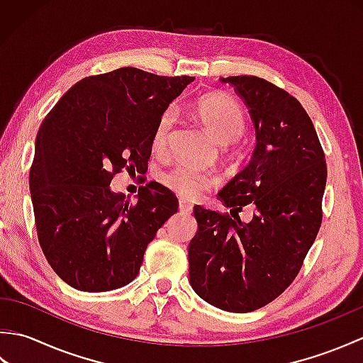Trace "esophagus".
<instances>
[{"instance_id":"esophagus-1","label":"esophagus","mask_w":363,"mask_h":363,"mask_svg":"<svg viewBox=\"0 0 363 363\" xmlns=\"http://www.w3.org/2000/svg\"><path fill=\"white\" fill-rule=\"evenodd\" d=\"M179 212L190 213L191 212V204L187 203V201H184V199H181V201H179Z\"/></svg>"}]
</instances>
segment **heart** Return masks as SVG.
<instances>
[{
    "label": "heart",
    "instance_id": "obj_1",
    "mask_svg": "<svg viewBox=\"0 0 363 363\" xmlns=\"http://www.w3.org/2000/svg\"><path fill=\"white\" fill-rule=\"evenodd\" d=\"M194 113L207 129V133L220 143H233L246 129V117L242 106L225 95H207L198 99L194 106ZM172 130L173 112L167 111L159 118L154 129V150L164 151L167 148ZM160 179L167 189L187 199L201 196L206 190L218 184V177L215 174L187 164H177L169 168L162 174Z\"/></svg>",
    "mask_w": 363,
    "mask_h": 363
}]
</instances>
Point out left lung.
Returning a JSON list of instances; mask_svg holds the SVG:
<instances>
[{
  "label": "left lung",
  "mask_w": 363,
  "mask_h": 363,
  "mask_svg": "<svg viewBox=\"0 0 363 363\" xmlns=\"http://www.w3.org/2000/svg\"><path fill=\"white\" fill-rule=\"evenodd\" d=\"M248 106L256 148L240 173L218 191L226 207L255 208L243 223L201 206L189 245L191 289L228 312L272 303L295 279L321 226L326 160L317 130L296 98L257 76H229Z\"/></svg>",
  "instance_id": "1"
}]
</instances>
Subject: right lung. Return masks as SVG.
I'll return each instance as SVG.
<instances>
[{
    "label": "right lung",
    "mask_w": 363,
    "mask_h": 363,
    "mask_svg": "<svg viewBox=\"0 0 363 363\" xmlns=\"http://www.w3.org/2000/svg\"><path fill=\"white\" fill-rule=\"evenodd\" d=\"M194 79L123 67L76 82L45 117L30 198L45 257L73 289L109 291L134 281L146 246L177 211L157 182L138 189L133 204L111 181L123 168L146 169L159 118Z\"/></svg>",
    "instance_id": "add662e5"
}]
</instances>
